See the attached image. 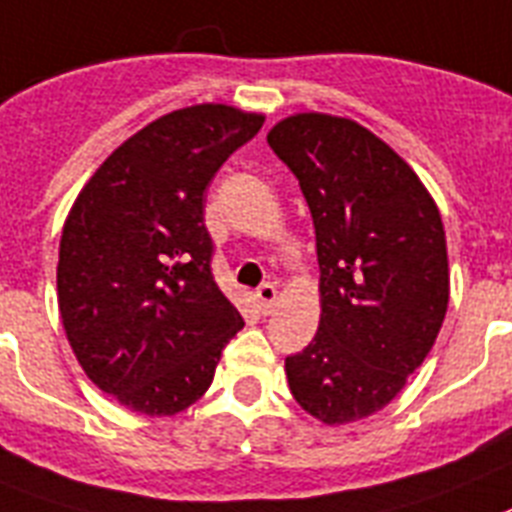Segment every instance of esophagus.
I'll use <instances>...</instances> for the list:
<instances>
[{"label":"esophagus","mask_w":512,"mask_h":512,"mask_svg":"<svg viewBox=\"0 0 512 512\" xmlns=\"http://www.w3.org/2000/svg\"><path fill=\"white\" fill-rule=\"evenodd\" d=\"M256 301H259L261 311H264V314H269L274 306V301H277V287H274L272 282H264V285L256 290Z\"/></svg>","instance_id":"34e87169"}]
</instances>
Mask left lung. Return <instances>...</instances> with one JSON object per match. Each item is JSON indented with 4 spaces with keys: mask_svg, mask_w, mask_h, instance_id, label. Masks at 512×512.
<instances>
[{
    "mask_svg": "<svg viewBox=\"0 0 512 512\" xmlns=\"http://www.w3.org/2000/svg\"><path fill=\"white\" fill-rule=\"evenodd\" d=\"M266 141L314 217L319 329L285 358L303 411L327 426L382 411L429 356L450 301L442 217L403 156L348 117L298 112Z\"/></svg>",
    "mask_w": 512,
    "mask_h": 512,
    "instance_id": "1",
    "label": "left lung"
}]
</instances>
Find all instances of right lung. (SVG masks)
<instances>
[{
    "label": "right lung",
    "instance_id": "right-lung-1",
    "mask_svg": "<svg viewBox=\"0 0 512 512\" xmlns=\"http://www.w3.org/2000/svg\"><path fill=\"white\" fill-rule=\"evenodd\" d=\"M264 114L196 104L149 122L104 159L59 240L67 342L101 392L175 416L209 390L243 316L211 277L204 193Z\"/></svg>",
    "mask_w": 512,
    "mask_h": 512
}]
</instances>
